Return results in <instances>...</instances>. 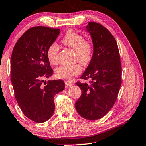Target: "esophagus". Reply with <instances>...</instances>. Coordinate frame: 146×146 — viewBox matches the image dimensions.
Returning <instances> with one entry per match:
<instances>
[{"label": "esophagus", "instance_id": "obj_1", "mask_svg": "<svg viewBox=\"0 0 146 146\" xmlns=\"http://www.w3.org/2000/svg\"><path fill=\"white\" fill-rule=\"evenodd\" d=\"M71 86V84L70 83H69V82H67V81L65 82V88H66V89L70 87Z\"/></svg>", "mask_w": 146, "mask_h": 146}]
</instances>
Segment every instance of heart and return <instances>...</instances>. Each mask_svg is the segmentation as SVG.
<instances>
[{
    "instance_id": "b5f03b06",
    "label": "heart",
    "mask_w": 146,
    "mask_h": 146,
    "mask_svg": "<svg viewBox=\"0 0 146 146\" xmlns=\"http://www.w3.org/2000/svg\"><path fill=\"white\" fill-rule=\"evenodd\" d=\"M62 42L69 48L75 50V60L81 64H89L94 55V44L91 40H85L84 37L73 30H69L62 39ZM59 46L55 42L51 44L47 49L46 55L51 64L57 63ZM81 72L79 64L73 65H62L55 70V75L59 79L70 80Z\"/></svg>"
}]
</instances>
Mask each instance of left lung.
<instances>
[{"mask_svg": "<svg viewBox=\"0 0 146 146\" xmlns=\"http://www.w3.org/2000/svg\"><path fill=\"white\" fill-rule=\"evenodd\" d=\"M86 28L94 44V55L80 78L91 81L89 85L77 82L82 92L75 108L83 118L95 120L105 116L116 102L122 83V65L116 41L109 30L94 22Z\"/></svg>", "mask_w": 146, "mask_h": 146, "instance_id": "left-lung-1", "label": "left lung"}]
</instances>
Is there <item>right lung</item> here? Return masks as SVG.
<instances>
[{
  "instance_id": "add662e5",
  "label": "right lung",
  "mask_w": 146,
  "mask_h": 146,
  "mask_svg": "<svg viewBox=\"0 0 146 146\" xmlns=\"http://www.w3.org/2000/svg\"><path fill=\"white\" fill-rule=\"evenodd\" d=\"M59 31L41 26L30 28L17 41L12 53L11 77L14 96L24 114L35 122H44L53 116V98L65 88L61 79L44 81L53 73L47 49Z\"/></svg>"
}]
</instances>
